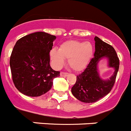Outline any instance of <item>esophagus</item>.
Instances as JSON below:
<instances>
[{
	"instance_id": "1",
	"label": "esophagus",
	"mask_w": 131,
	"mask_h": 131,
	"mask_svg": "<svg viewBox=\"0 0 131 131\" xmlns=\"http://www.w3.org/2000/svg\"><path fill=\"white\" fill-rule=\"evenodd\" d=\"M69 73H66V72H61L60 73V76L61 77H66L68 76Z\"/></svg>"
}]
</instances>
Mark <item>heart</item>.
Masks as SVG:
<instances>
[{
    "label": "heart",
    "mask_w": 131,
    "mask_h": 131,
    "mask_svg": "<svg viewBox=\"0 0 131 131\" xmlns=\"http://www.w3.org/2000/svg\"><path fill=\"white\" fill-rule=\"evenodd\" d=\"M93 52L94 48L90 42L70 40L61 44L60 49H52L50 56L56 68H61L66 58L69 66L72 70L80 71L87 68Z\"/></svg>",
    "instance_id": "obj_1"
}]
</instances>
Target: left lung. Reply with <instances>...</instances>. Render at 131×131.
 Listing matches in <instances>:
<instances>
[{"label": "left lung", "instance_id": "obj_1", "mask_svg": "<svg viewBox=\"0 0 131 131\" xmlns=\"http://www.w3.org/2000/svg\"><path fill=\"white\" fill-rule=\"evenodd\" d=\"M95 52L83 72L77 76L76 83L71 88L75 97L83 103H94L111 91L115 82L119 71V60L113 47L97 36L95 37ZM103 58L107 59V65L115 71L109 79L103 80L99 75L98 63Z\"/></svg>", "mask_w": 131, "mask_h": 131}]
</instances>
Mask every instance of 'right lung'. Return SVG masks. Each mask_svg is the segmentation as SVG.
<instances>
[{
  "label": "right lung",
  "mask_w": 131,
  "mask_h": 131,
  "mask_svg": "<svg viewBox=\"0 0 131 131\" xmlns=\"http://www.w3.org/2000/svg\"><path fill=\"white\" fill-rule=\"evenodd\" d=\"M56 37L38 32L22 37L12 50L10 66L12 80L22 94L38 97L52 88L54 78L60 76L50 65V52Z\"/></svg>",
  "instance_id": "obj_1"
}]
</instances>
